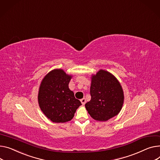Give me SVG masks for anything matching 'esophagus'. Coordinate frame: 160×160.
Segmentation results:
<instances>
[{
	"instance_id": "1",
	"label": "esophagus",
	"mask_w": 160,
	"mask_h": 160,
	"mask_svg": "<svg viewBox=\"0 0 160 160\" xmlns=\"http://www.w3.org/2000/svg\"><path fill=\"white\" fill-rule=\"evenodd\" d=\"M80 102H82V105H84L85 103H86V99H85L84 98H83L82 99H81V100H80Z\"/></svg>"
}]
</instances>
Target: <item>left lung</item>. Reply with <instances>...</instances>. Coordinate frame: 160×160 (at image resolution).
<instances>
[{"instance_id":"8db88e82","label":"left lung","mask_w":160,"mask_h":160,"mask_svg":"<svg viewBox=\"0 0 160 160\" xmlns=\"http://www.w3.org/2000/svg\"><path fill=\"white\" fill-rule=\"evenodd\" d=\"M90 95L91 100L85 105L96 120L107 121L118 114L122 108L124 97L122 86L106 71L100 70L92 77Z\"/></svg>"}]
</instances>
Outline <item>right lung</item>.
Instances as JSON below:
<instances>
[{"mask_svg":"<svg viewBox=\"0 0 160 160\" xmlns=\"http://www.w3.org/2000/svg\"><path fill=\"white\" fill-rule=\"evenodd\" d=\"M71 78V76L68 75L62 69H54L41 82L38 96L39 106L52 122L70 121L82 105L69 89Z\"/></svg>","mask_w":160,"mask_h":160,"instance_id":"obj_1","label":"right lung"}]
</instances>
